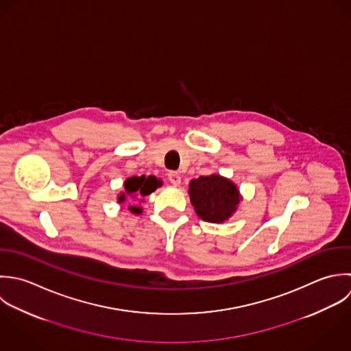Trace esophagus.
I'll return each instance as SVG.
<instances>
[{
  "label": "esophagus",
  "mask_w": 351,
  "mask_h": 351,
  "mask_svg": "<svg viewBox=\"0 0 351 351\" xmlns=\"http://www.w3.org/2000/svg\"><path fill=\"white\" fill-rule=\"evenodd\" d=\"M167 178H169L170 184L174 185V186H178L180 182H181V177H180V174H178L177 171H170V173L167 174Z\"/></svg>",
  "instance_id": "1"
}]
</instances>
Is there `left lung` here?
I'll return each mask as SVG.
<instances>
[{"instance_id":"8db88e82","label":"left lung","mask_w":351,"mask_h":351,"mask_svg":"<svg viewBox=\"0 0 351 351\" xmlns=\"http://www.w3.org/2000/svg\"><path fill=\"white\" fill-rule=\"evenodd\" d=\"M189 196L196 214L211 223L228 221L241 200L235 184L219 174L202 176L192 180Z\"/></svg>"}]
</instances>
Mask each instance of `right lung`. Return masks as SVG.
Returning a JSON list of instances; mask_svg holds the SVG:
<instances>
[{"label": "right lung", "mask_w": 351, "mask_h": 351, "mask_svg": "<svg viewBox=\"0 0 351 351\" xmlns=\"http://www.w3.org/2000/svg\"><path fill=\"white\" fill-rule=\"evenodd\" d=\"M162 185V181L158 180L154 176H134L130 177L128 180H125L123 182V192L118 196V203H123L126 200L128 196L130 197H144L151 195L156 188H159ZM129 211L133 214H141V207H134V206H129Z\"/></svg>", "instance_id": "right-lung-1"}]
</instances>
